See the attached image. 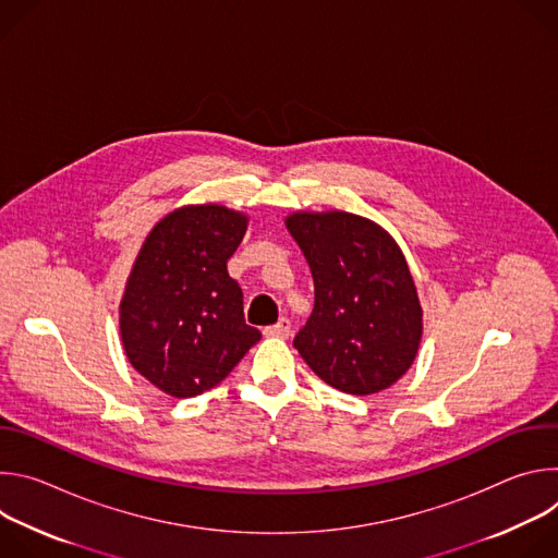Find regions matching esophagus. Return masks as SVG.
Masks as SVG:
<instances>
[{
    "label": "esophagus",
    "instance_id": "1",
    "mask_svg": "<svg viewBox=\"0 0 558 558\" xmlns=\"http://www.w3.org/2000/svg\"><path fill=\"white\" fill-rule=\"evenodd\" d=\"M265 336H269V338H289L291 336V323L287 320V317H280L276 325L265 329Z\"/></svg>",
    "mask_w": 558,
    "mask_h": 558
}]
</instances>
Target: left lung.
<instances>
[{
  "label": "left lung",
  "mask_w": 558,
  "mask_h": 558,
  "mask_svg": "<svg viewBox=\"0 0 558 558\" xmlns=\"http://www.w3.org/2000/svg\"><path fill=\"white\" fill-rule=\"evenodd\" d=\"M315 302L293 347L311 371L349 395L400 379L422 340V306L404 254L375 222L347 214H293Z\"/></svg>",
  "instance_id": "8db88e82"
}]
</instances>
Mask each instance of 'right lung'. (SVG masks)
<instances>
[{
  "mask_svg": "<svg viewBox=\"0 0 558 558\" xmlns=\"http://www.w3.org/2000/svg\"><path fill=\"white\" fill-rule=\"evenodd\" d=\"M245 229L247 218L227 207H183L149 231L134 263L121 300L125 355L168 395L214 388L263 338L227 274Z\"/></svg>",
  "mask_w": 558,
  "mask_h": 558,
  "instance_id": "obj_1",
  "label": "right lung"
}]
</instances>
